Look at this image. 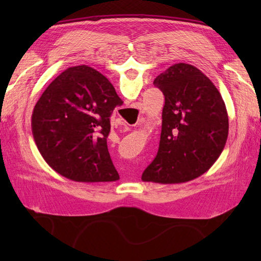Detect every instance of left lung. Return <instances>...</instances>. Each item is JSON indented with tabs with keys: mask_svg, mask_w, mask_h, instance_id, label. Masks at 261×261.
<instances>
[{
	"mask_svg": "<svg viewBox=\"0 0 261 261\" xmlns=\"http://www.w3.org/2000/svg\"><path fill=\"white\" fill-rule=\"evenodd\" d=\"M165 95L159 151L144 182L183 183L213 166L227 143V108L218 88L199 69L177 63L154 79Z\"/></svg>",
	"mask_w": 261,
	"mask_h": 261,
	"instance_id": "left-lung-1",
	"label": "left lung"
}]
</instances>
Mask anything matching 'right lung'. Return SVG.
<instances>
[{
    "mask_svg": "<svg viewBox=\"0 0 261 261\" xmlns=\"http://www.w3.org/2000/svg\"><path fill=\"white\" fill-rule=\"evenodd\" d=\"M123 101L102 73L88 65L64 70L33 109L32 135L53 169L76 182L120 179L110 159V116Z\"/></svg>",
    "mask_w": 261,
    "mask_h": 261,
    "instance_id": "right-lung-1",
    "label": "right lung"
}]
</instances>
